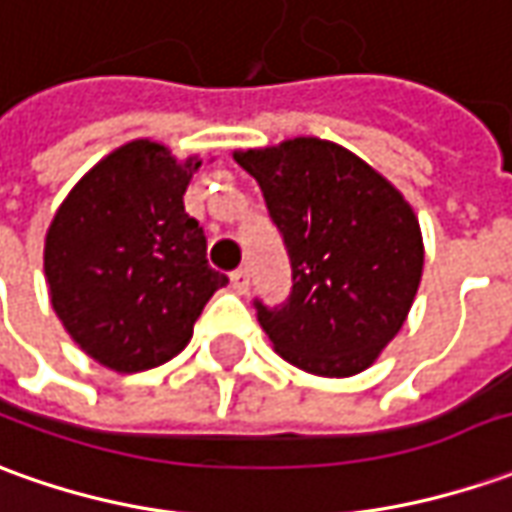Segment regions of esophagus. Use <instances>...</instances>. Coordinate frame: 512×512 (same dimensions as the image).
<instances>
[{
	"label": "esophagus",
	"mask_w": 512,
	"mask_h": 512,
	"mask_svg": "<svg viewBox=\"0 0 512 512\" xmlns=\"http://www.w3.org/2000/svg\"><path fill=\"white\" fill-rule=\"evenodd\" d=\"M229 283H232V291H235V294H246V291H249V274H246V269L232 271Z\"/></svg>",
	"instance_id": "obj_1"
}]
</instances>
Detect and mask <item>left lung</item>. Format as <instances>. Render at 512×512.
I'll list each match as a JSON object with an SVG mask.
<instances>
[{
    "label": "left lung",
    "instance_id": "8db88e82",
    "mask_svg": "<svg viewBox=\"0 0 512 512\" xmlns=\"http://www.w3.org/2000/svg\"><path fill=\"white\" fill-rule=\"evenodd\" d=\"M291 257V297L257 305L274 350L322 378L367 370L403 328L423 274L412 204L361 156L319 137L235 151Z\"/></svg>",
    "mask_w": 512,
    "mask_h": 512
}]
</instances>
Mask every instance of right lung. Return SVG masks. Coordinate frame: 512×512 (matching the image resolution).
<instances>
[{
  "label": "right lung",
  "instance_id": "1",
  "mask_svg": "<svg viewBox=\"0 0 512 512\" xmlns=\"http://www.w3.org/2000/svg\"><path fill=\"white\" fill-rule=\"evenodd\" d=\"M198 156L131 139L103 156L55 210L44 238L52 311L72 342L114 373L179 356L227 274L184 212Z\"/></svg>",
  "mask_w": 512,
  "mask_h": 512
}]
</instances>
